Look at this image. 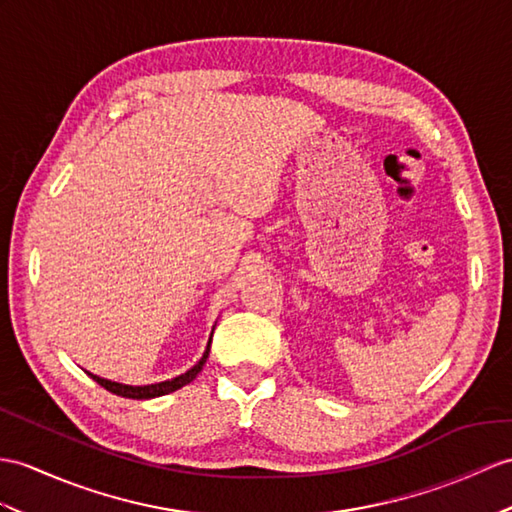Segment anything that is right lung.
<instances>
[{
	"label": "right lung",
	"mask_w": 512,
	"mask_h": 512,
	"mask_svg": "<svg viewBox=\"0 0 512 512\" xmlns=\"http://www.w3.org/2000/svg\"><path fill=\"white\" fill-rule=\"evenodd\" d=\"M208 352H210V341H208V347H206L204 356L199 358V363H197L193 369H189L186 373H182V376H178V378L165 380V382H158V384H147V386H128V384L110 382V380H104V378H99V376H93V373H89V376H91L99 386H104L106 391L115 393V395L130 397V400H152V397H160V395L173 393V391L182 389L184 384L193 382L197 373L202 371V367H204V363H206V358H208Z\"/></svg>",
	"instance_id": "obj_1"
}]
</instances>
